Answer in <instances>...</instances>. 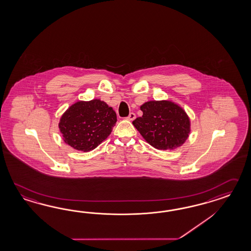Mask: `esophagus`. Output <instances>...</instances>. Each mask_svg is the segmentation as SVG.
Here are the masks:
<instances>
[{"label":"esophagus","instance_id":"esophagus-1","mask_svg":"<svg viewBox=\"0 0 251 251\" xmlns=\"http://www.w3.org/2000/svg\"><path fill=\"white\" fill-rule=\"evenodd\" d=\"M135 118H136V114H135L134 112H130L129 115L126 119L128 121H133V120H135Z\"/></svg>","mask_w":251,"mask_h":251}]
</instances>
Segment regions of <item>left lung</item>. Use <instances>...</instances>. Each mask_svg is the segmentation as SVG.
I'll use <instances>...</instances> for the list:
<instances>
[{"instance_id":"left-lung-1","label":"left lung","mask_w":251,"mask_h":251,"mask_svg":"<svg viewBox=\"0 0 251 251\" xmlns=\"http://www.w3.org/2000/svg\"><path fill=\"white\" fill-rule=\"evenodd\" d=\"M143 112L132 122L135 128L152 147L173 150L182 145L190 133V119L179 106L169 100L148 101Z\"/></svg>"}]
</instances>
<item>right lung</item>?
Listing matches in <instances>:
<instances>
[{
	"label": "right lung",
	"instance_id": "1",
	"mask_svg": "<svg viewBox=\"0 0 251 251\" xmlns=\"http://www.w3.org/2000/svg\"><path fill=\"white\" fill-rule=\"evenodd\" d=\"M116 122V113L111 107L100 100H92L72 105L61 116L59 128L68 145L90 151L110 134Z\"/></svg>",
	"mask_w": 251,
	"mask_h": 251
}]
</instances>
